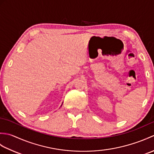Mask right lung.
<instances>
[{
	"mask_svg": "<svg viewBox=\"0 0 154 154\" xmlns=\"http://www.w3.org/2000/svg\"><path fill=\"white\" fill-rule=\"evenodd\" d=\"M61 105H62V104H61Z\"/></svg>",
	"mask_w": 154,
	"mask_h": 154,
	"instance_id": "right-lung-1",
	"label": "right lung"
}]
</instances>
